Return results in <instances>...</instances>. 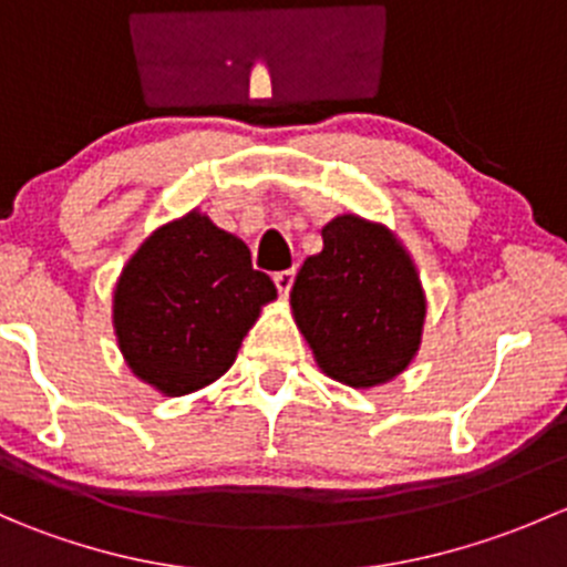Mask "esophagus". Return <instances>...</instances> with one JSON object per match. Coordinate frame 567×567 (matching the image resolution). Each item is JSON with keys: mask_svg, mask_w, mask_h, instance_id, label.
Listing matches in <instances>:
<instances>
[{"mask_svg": "<svg viewBox=\"0 0 567 567\" xmlns=\"http://www.w3.org/2000/svg\"><path fill=\"white\" fill-rule=\"evenodd\" d=\"M293 279H296V271L290 268V271H279L277 277H274V285H277L279 296H288L290 288H293Z\"/></svg>", "mask_w": 567, "mask_h": 567, "instance_id": "1", "label": "esophagus"}]
</instances>
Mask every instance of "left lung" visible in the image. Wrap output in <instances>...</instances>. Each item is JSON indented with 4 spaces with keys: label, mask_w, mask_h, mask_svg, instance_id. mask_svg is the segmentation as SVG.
<instances>
[{
    "label": "left lung",
    "mask_w": 567,
    "mask_h": 567,
    "mask_svg": "<svg viewBox=\"0 0 567 567\" xmlns=\"http://www.w3.org/2000/svg\"><path fill=\"white\" fill-rule=\"evenodd\" d=\"M290 290V310L320 373L353 390L390 384L422 346L427 299L398 233L359 214L326 221Z\"/></svg>",
    "instance_id": "left-lung-1"
}]
</instances>
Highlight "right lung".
Listing matches in <instances>:
<instances>
[{
	"instance_id": "right-lung-1",
	"label": "right lung",
	"mask_w": 567,
	"mask_h": 567,
	"mask_svg": "<svg viewBox=\"0 0 567 567\" xmlns=\"http://www.w3.org/2000/svg\"><path fill=\"white\" fill-rule=\"evenodd\" d=\"M271 277L249 247L199 208L156 227L128 257L112 293V326L125 364L164 398L214 384L233 368Z\"/></svg>"
}]
</instances>
